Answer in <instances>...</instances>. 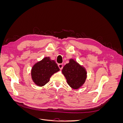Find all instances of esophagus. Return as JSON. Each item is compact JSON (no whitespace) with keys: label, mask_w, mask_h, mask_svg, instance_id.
Segmentation results:
<instances>
[{"label":"esophagus","mask_w":123,"mask_h":123,"mask_svg":"<svg viewBox=\"0 0 123 123\" xmlns=\"http://www.w3.org/2000/svg\"><path fill=\"white\" fill-rule=\"evenodd\" d=\"M58 67H59V68L61 70H62V68H63V64H58Z\"/></svg>","instance_id":"1"}]
</instances>
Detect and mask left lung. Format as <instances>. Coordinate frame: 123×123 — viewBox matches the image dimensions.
<instances>
[{
	"label": "left lung",
	"mask_w": 123,
	"mask_h": 123,
	"mask_svg": "<svg viewBox=\"0 0 123 123\" xmlns=\"http://www.w3.org/2000/svg\"><path fill=\"white\" fill-rule=\"evenodd\" d=\"M62 72L69 86L75 90L82 86L87 79L85 68L73 58L69 59V63L64 67Z\"/></svg>",
	"instance_id": "obj_1"
}]
</instances>
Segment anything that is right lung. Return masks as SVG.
<instances>
[{
	"label": "right lung",
	"mask_w": 123,
	"mask_h": 123,
	"mask_svg": "<svg viewBox=\"0 0 123 123\" xmlns=\"http://www.w3.org/2000/svg\"><path fill=\"white\" fill-rule=\"evenodd\" d=\"M60 70L56 62L50 57H44L33 65L31 78L35 85L42 87L49 81L51 76Z\"/></svg>",
	"instance_id": "obj_1"
}]
</instances>
